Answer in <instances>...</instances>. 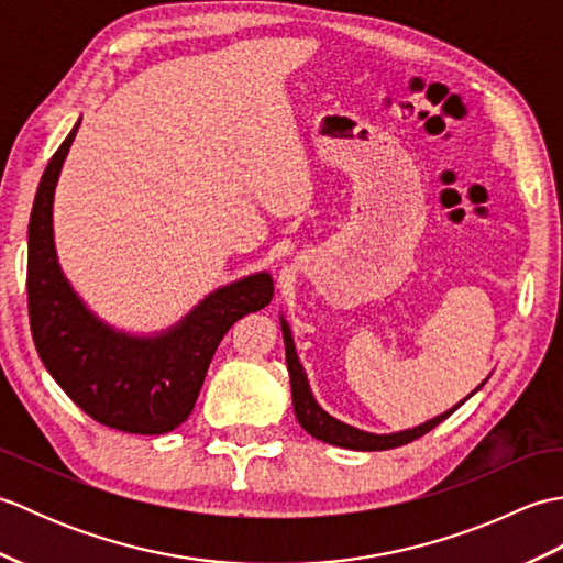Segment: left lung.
Here are the masks:
<instances>
[{"label":"left lung","mask_w":563,"mask_h":563,"mask_svg":"<svg viewBox=\"0 0 563 563\" xmlns=\"http://www.w3.org/2000/svg\"><path fill=\"white\" fill-rule=\"evenodd\" d=\"M280 329H283V339H285V361H288V373H290V387H292V406H295V416L300 426L307 430L309 435L317 438V440H324L329 445H339L345 450H365V452H373V450H391V448H399L406 445V442H411L416 438L426 435L428 430H433L438 423L445 421L450 413H454L460 409V406L472 397L474 391H479L486 379L482 382L479 387H476L470 397L464 401H460L457 406H452L450 411L440 413L435 418H430V421L409 428V430H399V433H389V435H375V433H365V430H357L349 423H341L336 418L329 416L321 406L317 404V399L312 397V389H309V382L305 375V367L300 365V357H297L295 351V343H292V333L290 327L285 324V319H280Z\"/></svg>","instance_id":"left-lung-1"}]
</instances>
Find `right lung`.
<instances>
[{
	"label": "right lung",
	"mask_w": 563,
	"mask_h": 563,
	"mask_svg": "<svg viewBox=\"0 0 563 563\" xmlns=\"http://www.w3.org/2000/svg\"><path fill=\"white\" fill-rule=\"evenodd\" d=\"M79 123L47 162L29 222V319L47 373L79 409L115 430L162 435L196 406L214 351L236 319L273 297L263 271L214 290L159 336H130L93 317L59 271L53 198Z\"/></svg>",
	"instance_id": "obj_1"
}]
</instances>
